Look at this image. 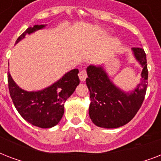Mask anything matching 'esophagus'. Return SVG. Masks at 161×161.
Listing matches in <instances>:
<instances>
[{
  "label": "esophagus",
  "mask_w": 161,
  "mask_h": 161,
  "mask_svg": "<svg viewBox=\"0 0 161 161\" xmlns=\"http://www.w3.org/2000/svg\"><path fill=\"white\" fill-rule=\"evenodd\" d=\"M88 75H87V72L85 70H82L79 73V78L81 81H85Z\"/></svg>",
  "instance_id": "esophagus-1"
}]
</instances>
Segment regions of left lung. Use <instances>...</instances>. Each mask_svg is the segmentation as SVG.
I'll use <instances>...</instances> for the list:
<instances>
[{"label":"left lung","mask_w":161,"mask_h":161,"mask_svg":"<svg viewBox=\"0 0 161 161\" xmlns=\"http://www.w3.org/2000/svg\"><path fill=\"white\" fill-rule=\"evenodd\" d=\"M132 51L143 70L140 83L130 93L115 86L102 66L89 65L87 68L86 84L91 99L89 117L98 127H121L135 117L142 105L148 84L146 54L141 47H133Z\"/></svg>","instance_id":"1"}]
</instances>
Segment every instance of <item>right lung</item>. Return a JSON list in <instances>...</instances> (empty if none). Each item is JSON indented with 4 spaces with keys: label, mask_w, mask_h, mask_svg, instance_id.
I'll list each match as a JSON object with an SVG mask.
<instances>
[{
    "label": "right lung",
    "mask_w": 161,
    "mask_h": 161,
    "mask_svg": "<svg viewBox=\"0 0 161 161\" xmlns=\"http://www.w3.org/2000/svg\"><path fill=\"white\" fill-rule=\"evenodd\" d=\"M46 25H35L28 27L16 42V44L26 35L44 28ZM78 69L75 68L65 73L53 84L36 92L23 90L16 84L8 73L10 95L16 110L24 119L34 126L48 129L57 125L64 114V103L79 84Z\"/></svg>",
    "instance_id": "1"
}]
</instances>
